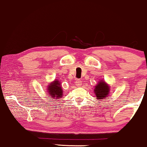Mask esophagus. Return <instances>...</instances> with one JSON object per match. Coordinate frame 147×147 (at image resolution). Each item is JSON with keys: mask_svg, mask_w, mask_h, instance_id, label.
<instances>
[{"mask_svg": "<svg viewBox=\"0 0 147 147\" xmlns=\"http://www.w3.org/2000/svg\"><path fill=\"white\" fill-rule=\"evenodd\" d=\"M75 82H76V85L78 87L81 86L82 81H81V80H80V79H77V80H76Z\"/></svg>", "mask_w": 147, "mask_h": 147, "instance_id": "esophagus-1", "label": "esophagus"}]
</instances>
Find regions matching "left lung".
Segmentation results:
<instances>
[{
	"instance_id": "8db88e82",
	"label": "left lung",
	"mask_w": 147,
	"mask_h": 147,
	"mask_svg": "<svg viewBox=\"0 0 147 147\" xmlns=\"http://www.w3.org/2000/svg\"><path fill=\"white\" fill-rule=\"evenodd\" d=\"M96 99H105L110 92V86L103 80H100L94 90Z\"/></svg>"
}]
</instances>
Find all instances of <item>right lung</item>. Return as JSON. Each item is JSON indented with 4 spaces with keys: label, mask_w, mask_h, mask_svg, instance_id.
<instances>
[{
    "label": "right lung",
    "mask_w": 147,
    "mask_h": 147,
    "mask_svg": "<svg viewBox=\"0 0 147 147\" xmlns=\"http://www.w3.org/2000/svg\"><path fill=\"white\" fill-rule=\"evenodd\" d=\"M60 82L59 80H55L47 87L48 92L50 94L51 97L56 98H60L63 94V92H62V89L61 87Z\"/></svg>",
    "instance_id": "1"
}]
</instances>
